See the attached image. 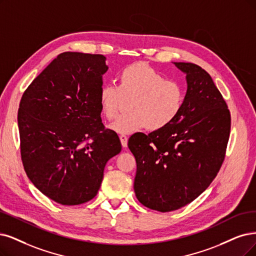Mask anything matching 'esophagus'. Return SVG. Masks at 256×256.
<instances>
[{"label":"esophagus","instance_id":"esophagus-1","mask_svg":"<svg viewBox=\"0 0 256 256\" xmlns=\"http://www.w3.org/2000/svg\"><path fill=\"white\" fill-rule=\"evenodd\" d=\"M120 141H121V144H122V146L123 148H126L128 146V136L126 135H124V134H121L120 136Z\"/></svg>","mask_w":256,"mask_h":256}]
</instances>
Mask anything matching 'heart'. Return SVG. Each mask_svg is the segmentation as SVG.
I'll return each mask as SVG.
<instances>
[{
	"mask_svg": "<svg viewBox=\"0 0 256 256\" xmlns=\"http://www.w3.org/2000/svg\"><path fill=\"white\" fill-rule=\"evenodd\" d=\"M126 100L128 112L120 116L110 126L119 134H128L148 128L162 130L173 123L184 106L186 88L176 80L164 76L144 62L126 66L118 74V85L104 84L99 92L103 115L116 119Z\"/></svg>",
	"mask_w": 256,
	"mask_h": 256,
	"instance_id": "1",
	"label": "heart"
}]
</instances>
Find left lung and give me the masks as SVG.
Segmentation results:
<instances>
[{
  "label": "left lung",
  "mask_w": 256,
  "mask_h": 256,
  "mask_svg": "<svg viewBox=\"0 0 256 256\" xmlns=\"http://www.w3.org/2000/svg\"><path fill=\"white\" fill-rule=\"evenodd\" d=\"M174 64L186 74L180 115L162 130L132 135L128 144L137 164V200L159 212L180 209L210 186L224 160L231 128L230 110L211 76L193 63Z\"/></svg>",
  "instance_id": "8db88e82"
}]
</instances>
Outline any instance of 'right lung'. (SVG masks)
Masks as SVG:
<instances>
[{
	"mask_svg": "<svg viewBox=\"0 0 256 256\" xmlns=\"http://www.w3.org/2000/svg\"><path fill=\"white\" fill-rule=\"evenodd\" d=\"M106 56L60 54L24 92L18 112L21 158L34 186L63 206L97 195L108 160L121 150L101 120Z\"/></svg>",
	"mask_w": 256,
	"mask_h": 256,
	"instance_id": "obj_1",
	"label": "right lung"
}]
</instances>
